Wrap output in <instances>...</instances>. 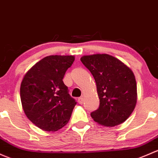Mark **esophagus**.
<instances>
[{"label":"esophagus","instance_id":"1","mask_svg":"<svg viewBox=\"0 0 158 158\" xmlns=\"http://www.w3.org/2000/svg\"><path fill=\"white\" fill-rule=\"evenodd\" d=\"M78 102H79V104H83V102H84L83 98H78Z\"/></svg>","mask_w":158,"mask_h":158}]
</instances>
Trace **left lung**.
Masks as SVG:
<instances>
[{
  "label": "left lung",
  "instance_id": "1",
  "mask_svg": "<svg viewBox=\"0 0 158 158\" xmlns=\"http://www.w3.org/2000/svg\"><path fill=\"white\" fill-rule=\"evenodd\" d=\"M81 61L92 74L100 99L98 109L91 114L95 122L115 127L129 118L137 102V85L132 69L107 54L85 55Z\"/></svg>",
  "mask_w": 158,
  "mask_h": 158
}]
</instances>
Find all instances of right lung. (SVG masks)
Masks as SVG:
<instances>
[{
  "instance_id": "add662e5",
  "label": "right lung",
  "mask_w": 158,
  "mask_h": 158,
  "mask_svg": "<svg viewBox=\"0 0 158 158\" xmlns=\"http://www.w3.org/2000/svg\"><path fill=\"white\" fill-rule=\"evenodd\" d=\"M73 55H51L36 63L25 74L20 98L25 114L33 124L47 132L66 125L76 104L63 79L73 64Z\"/></svg>"
}]
</instances>
